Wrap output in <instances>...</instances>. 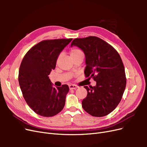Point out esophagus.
Segmentation results:
<instances>
[{"instance_id":"34e87169","label":"esophagus","mask_w":147,"mask_h":147,"mask_svg":"<svg viewBox=\"0 0 147 147\" xmlns=\"http://www.w3.org/2000/svg\"><path fill=\"white\" fill-rule=\"evenodd\" d=\"M78 86L76 84H70L69 85V89L70 90H75V89L78 88Z\"/></svg>"}]
</instances>
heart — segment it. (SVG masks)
I'll return each mask as SVG.
<instances>
[{"instance_id": "1", "label": "heart", "mask_w": 147, "mask_h": 147, "mask_svg": "<svg viewBox=\"0 0 147 147\" xmlns=\"http://www.w3.org/2000/svg\"><path fill=\"white\" fill-rule=\"evenodd\" d=\"M81 53H83L82 51L80 50H79L78 48H72L70 50V54L71 56L73 57V58H74V57H75L76 56H78L80 54H81ZM61 57V54H60L58 56V57H57V60H56L57 63L60 59Z\"/></svg>"}]
</instances>
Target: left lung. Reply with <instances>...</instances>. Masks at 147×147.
Instances as JSON below:
<instances>
[{
    "instance_id": "1",
    "label": "left lung",
    "mask_w": 147,
    "mask_h": 147,
    "mask_svg": "<svg viewBox=\"0 0 147 147\" xmlns=\"http://www.w3.org/2000/svg\"><path fill=\"white\" fill-rule=\"evenodd\" d=\"M81 48L85 54V77L92 78L95 86H84L87 96L82 107L93 117L110 113L121 101L126 86L125 70L122 59L115 49L97 37L75 38L71 46Z\"/></svg>"
}]
</instances>
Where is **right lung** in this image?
<instances>
[{"label": "right lung", "instance_id": "add662e5", "mask_svg": "<svg viewBox=\"0 0 147 147\" xmlns=\"http://www.w3.org/2000/svg\"><path fill=\"white\" fill-rule=\"evenodd\" d=\"M72 38L45 40L38 43L26 53L21 63L18 81L26 103L35 113L51 117L63 109L67 84L53 87L48 75L56 67L61 51Z\"/></svg>", "mask_w": 147, "mask_h": 147}]
</instances>
